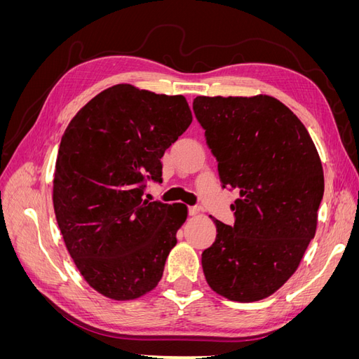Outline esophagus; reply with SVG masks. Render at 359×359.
Instances as JSON below:
<instances>
[{"mask_svg": "<svg viewBox=\"0 0 359 359\" xmlns=\"http://www.w3.org/2000/svg\"><path fill=\"white\" fill-rule=\"evenodd\" d=\"M199 212H201L199 206H190V208H189V214H190V215H198Z\"/></svg>", "mask_w": 359, "mask_h": 359, "instance_id": "34e87169", "label": "esophagus"}]
</instances>
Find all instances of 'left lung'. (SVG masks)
Returning <instances> with one entry per match:
<instances>
[{
    "label": "left lung",
    "mask_w": 359,
    "mask_h": 359,
    "mask_svg": "<svg viewBox=\"0 0 359 359\" xmlns=\"http://www.w3.org/2000/svg\"><path fill=\"white\" fill-rule=\"evenodd\" d=\"M193 112L222 187L240 193L231 205L233 226L214 219L205 278L231 301L264 299L295 273L316 233L325 189L316 147L298 116L269 95H202Z\"/></svg>",
    "instance_id": "8db88e82"
}]
</instances>
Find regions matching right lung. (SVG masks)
<instances>
[{
  "label": "right lung",
  "instance_id": "obj_1",
  "mask_svg": "<svg viewBox=\"0 0 359 359\" xmlns=\"http://www.w3.org/2000/svg\"><path fill=\"white\" fill-rule=\"evenodd\" d=\"M191 119L182 95L121 83L86 103L62 135L53 210L76 266L107 298L142 297L163 276L187 206L144 193L161 182L160 158Z\"/></svg>",
  "mask_w": 359,
  "mask_h": 359
}]
</instances>
